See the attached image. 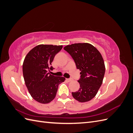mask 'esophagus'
<instances>
[{"mask_svg": "<svg viewBox=\"0 0 133 133\" xmlns=\"http://www.w3.org/2000/svg\"><path fill=\"white\" fill-rule=\"evenodd\" d=\"M66 80H67V82H71V81L72 79H66Z\"/></svg>", "mask_w": 133, "mask_h": 133, "instance_id": "34e87169", "label": "esophagus"}]
</instances>
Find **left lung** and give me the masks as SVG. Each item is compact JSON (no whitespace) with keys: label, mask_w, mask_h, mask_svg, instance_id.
<instances>
[{"label":"left lung","mask_w":133,"mask_h":133,"mask_svg":"<svg viewBox=\"0 0 133 133\" xmlns=\"http://www.w3.org/2000/svg\"><path fill=\"white\" fill-rule=\"evenodd\" d=\"M74 60L80 72L78 91L72 92L73 98L79 102H87L93 98L101 87L105 68L101 54L89 43H75L64 48Z\"/></svg>","instance_id":"left-lung-1"}]
</instances>
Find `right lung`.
<instances>
[{"label":"right lung","mask_w":133,"mask_h":133,"mask_svg":"<svg viewBox=\"0 0 133 133\" xmlns=\"http://www.w3.org/2000/svg\"><path fill=\"white\" fill-rule=\"evenodd\" d=\"M63 45L41 44L27 54L23 64V73L27 89L36 101L47 104L57 94L59 84L65 78L55 76L49 72L55 55L61 50Z\"/></svg>","instance_id":"add662e5"}]
</instances>
